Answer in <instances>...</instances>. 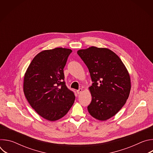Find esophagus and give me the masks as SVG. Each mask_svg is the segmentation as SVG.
<instances>
[{
  "label": "esophagus",
  "instance_id": "obj_1",
  "mask_svg": "<svg viewBox=\"0 0 153 153\" xmlns=\"http://www.w3.org/2000/svg\"><path fill=\"white\" fill-rule=\"evenodd\" d=\"M82 88H79L78 90H77V93L78 94H79L80 93H82Z\"/></svg>",
  "mask_w": 153,
  "mask_h": 153
}]
</instances>
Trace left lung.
<instances>
[{
	"mask_svg": "<svg viewBox=\"0 0 153 153\" xmlns=\"http://www.w3.org/2000/svg\"><path fill=\"white\" fill-rule=\"evenodd\" d=\"M88 67L93 81L89 89L92 100L89 113L99 120L116 114L128 99L131 90L129 73L119 57L108 48L91 47L77 51Z\"/></svg>",
	"mask_w": 153,
	"mask_h": 153,
	"instance_id": "8db88e82",
	"label": "left lung"
}]
</instances>
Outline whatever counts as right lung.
Masks as SVG:
<instances>
[{
  "instance_id": "obj_1",
  "label": "right lung",
  "mask_w": 153,
  "mask_h": 153,
  "mask_svg": "<svg viewBox=\"0 0 153 153\" xmlns=\"http://www.w3.org/2000/svg\"><path fill=\"white\" fill-rule=\"evenodd\" d=\"M72 50L56 48L37 54L25 74L24 94L34 110L50 121L63 117L75 96L64 81L63 68Z\"/></svg>"
}]
</instances>
